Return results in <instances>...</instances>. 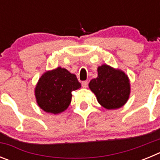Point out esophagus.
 I'll return each mask as SVG.
<instances>
[{
  "instance_id": "34e87169",
  "label": "esophagus",
  "mask_w": 160,
  "mask_h": 160,
  "mask_svg": "<svg viewBox=\"0 0 160 160\" xmlns=\"http://www.w3.org/2000/svg\"><path fill=\"white\" fill-rule=\"evenodd\" d=\"M82 86L83 88H87L88 87V82L87 81H82Z\"/></svg>"
}]
</instances>
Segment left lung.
<instances>
[{"instance_id":"8db88e82","label":"left lung","mask_w":160,"mask_h":160,"mask_svg":"<svg viewBox=\"0 0 160 160\" xmlns=\"http://www.w3.org/2000/svg\"><path fill=\"white\" fill-rule=\"evenodd\" d=\"M89 87L96 95L98 102L109 110L122 107L130 95L128 76L107 65L98 68V77L90 82Z\"/></svg>"}]
</instances>
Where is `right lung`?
I'll return each instance as SVG.
<instances>
[{"mask_svg":"<svg viewBox=\"0 0 160 160\" xmlns=\"http://www.w3.org/2000/svg\"><path fill=\"white\" fill-rule=\"evenodd\" d=\"M80 87L75 74L58 67L46 72L39 79L35 88L37 102L46 112L58 114L70 105L72 91Z\"/></svg>","mask_w":160,"mask_h":160,"instance_id":"1","label":"right lung"}]
</instances>
